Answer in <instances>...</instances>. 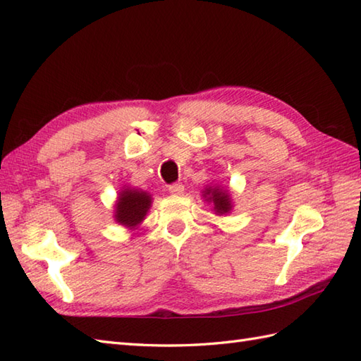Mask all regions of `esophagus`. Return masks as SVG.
<instances>
[{
    "label": "esophagus",
    "instance_id": "1",
    "mask_svg": "<svg viewBox=\"0 0 361 361\" xmlns=\"http://www.w3.org/2000/svg\"><path fill=\"white\" fill-rule=\"evenodd\" d=\"M169 192L173 194V195H181V194H185V186H183L181 183H176V185H171V186H169Z\"/></svg>",
    "mask_w": 361,
    "mask_h": 361
}]
</instances>
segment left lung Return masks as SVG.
<instances>
[{"label": "left lung", "instance_id": "1", "mask_svg": "<svg viewBox=\"0 0 361 361\" xmlns=\"http://www.w3.org/2000/svg\"><path fill=\"white\" fill-rule=\"evenodd\" d=\"M203 197L206 198V202L212 204L214 211H216L217 216H224V214H228L233 209L231 204V197L219 186H208L203 190Z\"/></svg>", "mask_w": 361, "mask_h": 361}]
</instances>
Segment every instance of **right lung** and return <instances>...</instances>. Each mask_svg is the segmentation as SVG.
I'll return each mask as SVG.
<instances>
[{
    "label": "right lung",
    "mask_w": 361,
    "mask_h": 361,
    "mask_svg": "<svg viewBox=\"0 0 361 361\" xmlns=\"http://www.w3.org/2000/svg\"><path fill=\"white\" fill-rule=\"evenodd\" d=\"M152 206V195L141 189H122L114 209V220L119 225L135 228L141 224Z\"/></svg>",
    "instance_id": "right-lung-1"
}]
</instances>
